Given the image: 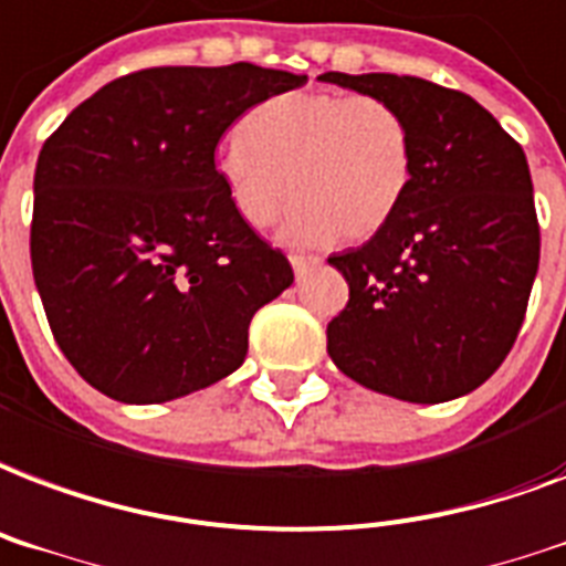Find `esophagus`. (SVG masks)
I'll return each mask as SVG.
<instances>
[{"label":"esophagus","mask_w":566,"mask_h":566,"mask_svg":"<svg viewBox=\"0 0 566 566\" xmlns=\"http://www.w3.org/2000/svg\"><path fill=\"white\" fill-rule=\"evenodd\" d=\"M317 264H321L317 258H302V254H291V266H293V273H296V279H305V275L312 273Z\"/></svg>","instance_id":"obj_1"}]
</instances>
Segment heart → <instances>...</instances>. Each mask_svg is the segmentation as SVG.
<instances>
[{
    "mask_svg": "<svg viewBox=\"0 0 566 566\" xmlns=\"http://www.w3.org/2000/svg\"><path fill=\"white\" fill-rule=\"evenodd\" d=\"M216 178L249 228L287 205L284 240L329 245L374 237L398 213L416 171L412 129L370 94L291 92L254 106L216 148Z\"/></svg>",
    "mask_w": 566,
    "mask_h": 566,
    "instance_id": "1",
    "label": "heart"
}]
</instances>
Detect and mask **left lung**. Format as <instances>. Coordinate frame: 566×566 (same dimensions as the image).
Masks as SVG:
<instances>
[{"mask_svg": "<svg viewBox=\"0 0 566 566\" xmlns=\"http://www.w3.org/2000/svg\"><path fill=\"white\" fill-rule=\"evenodd\" d=\"M403 112L416 171L368 243L332 254L350 300L326 350L359 386L442 403L493 377L520 335L541 264L523 148L469 94L398 73H323Z\"/></svg>", "mask_w": 566, "mask_h": 566, "instance_id": "1", "label": "left lung"}]
</instances>
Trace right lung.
<instances>
[{
  "instance_id": "1",
  "label": "right lung",
  "mask_w": 566,
  "mask_h": 566,
  "mask_svg": "<svg viewBox=\"0 0 566 566\" xmlns=\"http://www.w3.org/2000/svg\"><path fill=\"white\" fill-rule=\"evenodd\" d=\"M305 73L237 62L103 85L43 142L32 273L76 374L120 403H166L234 374L254 312L293 270L237 216L216 145Z\"/></svg>"
}]
</instances>
